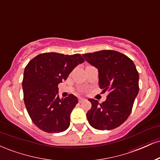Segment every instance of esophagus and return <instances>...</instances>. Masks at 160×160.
<instances>
[{
    "label": "esophagus",
    "instance_id": "1",
    "mask_svg": "<svg viewBox=\"0 0 160 160\" xmlns=\"http://www.w3.org/2000/svg\"><path fill=\"white\" fill-rule=\"evenodd\" d=\"M84 101H85V98H79V102H80V103H82V102H84Z\"/></svg>",
    "mask_w": 160,
    "mask_h": 160
}]
</instances>
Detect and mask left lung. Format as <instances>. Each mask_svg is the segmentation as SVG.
I'll return each instance as SVG.
<instances>
[{
  "label": "left lung",
  "mask_w": 160,
  "mask_h": 160,
  "mask_svg": "<svg viewBox=\"0 0 160 160\" xmlns=\"http://www.w3.org/2000/svg\"><path fill=\"white\" fill-rule=\"evenodd\" d=\"M86 61L98 71V85L109 92L106 101L99 103L89 98L92 108L86 117L92 127L111 130L127 120L139 91V75L134 62L114 50L82 54Z\"/></svg>",
  "instance_id": "8db88e82"
}]
</instances>
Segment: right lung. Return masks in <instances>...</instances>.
Segmentation results:
<instances>
[{"instance_id":"obj_1","label":"right lung","mask_w":160,"mask_h":160,"mask_svg":"<svg viewBox=\"0 0 160 160\" xmlns=\"http://www.w3.org/2000/svg\"><path fill=\"white\" fill-rule=\"evenodd\" d=\"M85 60L81 55L45 52L32 58L25 67L22 80L24 102L32 122L48 133L65 131L78 98L58 96V85Z\"/></svg>"}]
</instances>
